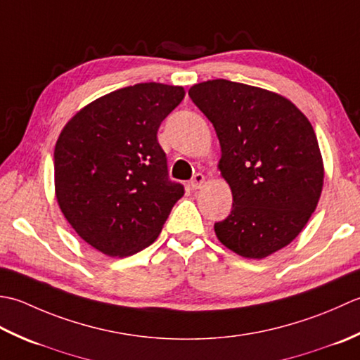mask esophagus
<instances>
[{"instance_id": "obj_1", "label": "esophagus", "mask_w": 360, "mask_h": 360, "mask_svg": "<svg viewBox=\"0 0 360 360\" xmlns=\"http://www.w3.org/2000/svg\"><path fill=\"white\" fill-rule=\"evenodd\" d=\"M203 181H205L203 174H194V177L191 179V186H193V189H199L202 188Z\"/></svg>"}]
</instances>
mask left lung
Instances as JSON below:
<instances>
[{
    "instance_id": "left-lung-1",
    "label": "left lung",
    "mask_w": 360,
    "mask_h": 360,
    "mask_svg": "<svg viewBox=\"0 0 360 360\" xmlns=\"http://www.w3.org/2000/svg\"><path fill=\"white\" fill-rule=\"evenodd\" d=\"M189 98L212 122L233 207L214 224L219 240L261 259L295 239L317 207L323 161L311 122L290 101L262 88L216 79Z\"/></svg>"
}]
</instances>
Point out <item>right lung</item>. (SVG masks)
Masks as SVG:
<instances>
[{"mask_svg": "<svg viewBox=\"0 0 360 360\" xmlns=\"http://www.w3.org/2000/svg\"><path fill=\"white\" fill-rule=\"evenodd\" d=\"M185 98L181 86L136 84L80 110L57 139L56 195L76 233L107 256H130L157 239L185 194L157 139Z\"/></svg>", "mask_w": 360, "mask_h": 360, "instance_id": "obj_1", "label": "right lung"}]
</instances>
